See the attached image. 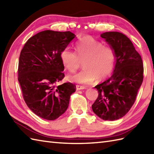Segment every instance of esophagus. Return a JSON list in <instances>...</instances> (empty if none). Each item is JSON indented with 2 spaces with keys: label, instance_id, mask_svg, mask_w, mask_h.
<instances>
[{
  "label": "esophagus",
  "instance_id": "1",
  "mask_svg": "<svg viewBox=\"0 0 154 154\" xmlns=\"http://www.w3.org/2000/svg\"><path fill=\"white\" fill-rule=\"evenodd\" d=\"M86 87L85 86H81V85H76V89L77 90H83V89H85Z\"/></svg>",
  "mask_w": 154,
  "mask_h": 154
}]
</instances>
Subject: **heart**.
<instances>
[{
	"label": "heart",
	"instance_id": "obj_1",
	"mask_svg": "<svg viewBox=\"0 0 154 154\" xmlns=\"http://www.w3.org/2000/svg\"><path fill=\"white\" fill-rule=\"evenodd\" d=\"M75 52L68 48L61 53V60L64 67L75 73L80 67V60L83 61L82 71L70 77V80L81 84L93 83L97 79H105L112 73L116 54L114 49L87 35L75 44Z\"/></svg>",
	"mask_w": 154,
	"mask_h": 154
}]
</instances>
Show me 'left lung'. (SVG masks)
<instances>
[{
	"instance_id": "obj_1",
	"label": "left lung",
	"mask_w": 154,
	"mask_h": 154,
	"mask_svg": "<svg viewBox=\"0 0 154 154\" xmlns=\"http://www.w3.org/2000/svg\"><path fill=\"white\" fill-rule=\"evenodd\" d=\"M116 54L114 73L109 79L94 87L99 92L92 105L94 114L104 120H115L123 117L134 104L143 82L142 60L130 39L118 32L100 35Z\"/></svg>"
}]
</instances>
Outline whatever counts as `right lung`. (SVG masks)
<instances>
[{
	"label": "right lung",
	"mask_w": 154,
	"mask_h": 154,
	"mask_svg": "<svg viewBox=\"0 0 154 154\" xmlns=\"http://www.w3.org/2000/svg\"><path fill=\"white\" fill-rule=\"evenodd\" d=\"M75 36L69 31L45 30L28 39L21 50L18 80L23 99L44 119L54 120L63 114L76 90L71 83L56 85L65 77L61 53Z\"/></svg>",
	"instance_id": "1"
}]
</instances>
